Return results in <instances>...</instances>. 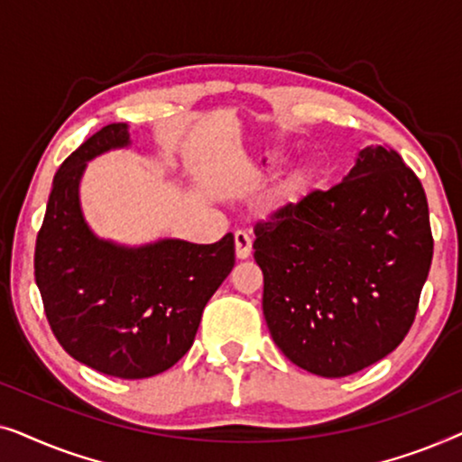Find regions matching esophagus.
<instances>
[{"label": "esophagus", "instance_id": "obj_1", "mask_svg": "<svg viewBox=\"0 0 462 462\" xmlns=\"http://www.w3.org/2000/svg\"><path fill=\"white\" fill-rule=\"evenodd\" d=\"M252 252V239L245 231H237L236 233V256L239 261H245Z\"/></svg>", "mask_w": 462, "mask_h": 462}]
</instances>
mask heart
Segmentation results:
<instances>
[{"label": "heart", "mask_w": 462, "mask_h": 462, "mask_svg": "<svg viewBox=\"0 0 462 462\" xmlns=\"http://www.w3.org/2000/svg\"><path fill=\"white\" fill-rule=\"evenodd\" d=\"M313 180V170L309 166H300L290 172L286 179L280 182V187H277V191L273 193V198H271L267 210L269 212H277L282 210V208L286 206H292L299 201L305 191L311 185Z\"/></svg>", "instance_id": "1"}]
</instances>
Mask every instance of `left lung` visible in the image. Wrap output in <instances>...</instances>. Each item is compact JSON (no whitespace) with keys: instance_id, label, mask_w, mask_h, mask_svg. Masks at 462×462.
<instances>
[{"instance_id":"obj_1","label":"left lung","mask_w":462,"mask_h":462,"mask_svg":"<svg viewBox=\"0 0 462 462\" xmlns=\"http://www.w3.org/2000/svg\"><path fill=\"white\" fill-rule=\"evenodd\" d=\"M263 313L299 368L349 376L406 337L433 258L427 195L400 153L370 144L338 185L256 225Z\"/></svg>"}]
</instances>
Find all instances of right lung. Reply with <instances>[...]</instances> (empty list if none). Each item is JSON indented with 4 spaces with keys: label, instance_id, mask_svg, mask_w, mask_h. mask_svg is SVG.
<instances>
[{
    "label": "right lung",
    "instance_id": "right-lung-1",
    "mask_svg": "<svg viewBox=\"0 0 462 462\" xmlns=\"http://www.w3.org/2000/svg\"><path fill=\"white\" fill-rule=\"evenodd\" d=\"M109 124L62 162L35 244V282L69 356L117 378H149L191 349L206 302L236 264L231 233L217 244L163 237L124 245L86 223L79 182L88 162L130 147Z\"/></svg>",
    "mask_w": 462,
    "mask_h": 462
}]
</instances>
